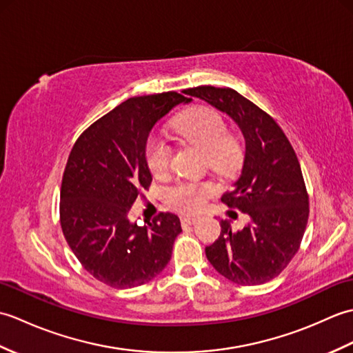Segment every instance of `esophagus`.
<instances>
[{"label": "esophagus", "instance_id": "obj_1", "mask_svg": "<svg viewBox=\"0 0 353 353\" xmlns=\"http://www.w3.org/2000/svg\"><path fill=\"white\" fill-rule=\"evenodd\" d=\"M197 221V216L196 215H185L182 216V224L183 226H190V224H194Z\"/></svg>", "mask_w": 353, "mask_h": 353}]
</instances>
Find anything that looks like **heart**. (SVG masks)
I'll list each match as a JSON object with an SVG mask.
<instances>
[{
	"instance_id": "obj_1",
	"label": "heart",
	"mask_w": 353,
	"mask_h": 353,
	"mask_svg": "<svg viewBox=\"0 0 353 353\" xmlns=\"http://www.w3.org/2000/svg\"><path fill=\"white\" fill-rule=\"evenodd\" d=\"M171 129L179 138L191 142L205 152V159L214 171L226 174L235 168L239 159L238 142L226 134L228 127L219 112L200 106L185 112L174 119ZM145 157L150 171L162 176L170 168L171 147L165 139L153 138L148 141ZM214 192L211 183H179L170 192V201L182 211H196L203 200Z\"/></svg>"
}]
</instances>
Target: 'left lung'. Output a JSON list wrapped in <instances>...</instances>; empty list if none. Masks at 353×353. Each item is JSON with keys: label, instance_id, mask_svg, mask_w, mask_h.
<instances>
[{"label": "left lung", "instance_id": "8db88e82", "mask_svg": "<svg viewBox=\"0 0 353 353\" xmlns=\"http://www.w3.org/2000/svg\"><path fill=\"white\" fill-rule=\"evenodd\" d=\"M183 92L229 115L245 141L241 174L221 201L250 220L241 230L221 220L220 236L205 249L206 258L238 285L272 281L297 253L310 215L294 150L274 119L234 89L199 86Z\"/></svg>", "mask_w": 353, "mask_h": 353}]
</instances>
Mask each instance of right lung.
I'll return each instance as SVG.
<instances>
[{
  "instance_id": "1",
  "label": "right lung",
  "mask_w": 353,
  "mask_h": 353,
  "mask_svg": "<svg viewBox=\"0 0 353 353\" xmlns=\"http://www.w3.org/2000/svg\"><path fill=\"white\" fill-rule=\"evenodd\" d=\"M177 92L134 97L80 134L63 172L61 226L80 264L114 288H133L159 274L171 259L181 220L161 212L144 226L129 212L152 183L145 150L154 124L177 104Z\"/></svg>"
}]
</instances>
